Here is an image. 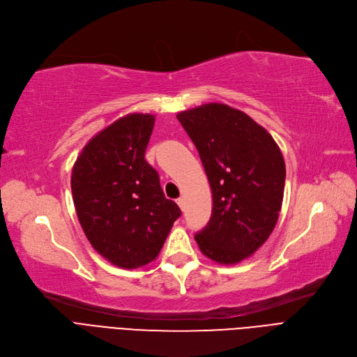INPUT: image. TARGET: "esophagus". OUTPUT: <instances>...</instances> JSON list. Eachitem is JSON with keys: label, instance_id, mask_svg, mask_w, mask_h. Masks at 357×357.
Masks as SVG:
<instances>
[{"label": "esophagus", "instance_id": "1", "mask_svg": "<svg viewBox=\"0 0 357 357\" xmlns=\"http://www.w3.org/2000/svg\"><path fill=\"white\" fill-rule=\"evenodd\" d=\"M176 203H178V206H179L181 208H183V204H185V201H183V198H182V197H179V198L176 199Z\"/></svg>", "mask_w": 357, "mask_h": 357}]
</instances>
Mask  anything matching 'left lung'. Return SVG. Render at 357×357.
<instances>
[{
  "label": "left lung",
  "mask_w": 357,
  "mask_h": 357,
  "mask_svg": "<svg viewBox=\"0 0 357 357\" xmlns=\"http://www.w3.org/2000/svg\"><path fill=\"white\" fill-rule=\"evenodd\" d=\"M207 174L213 210L195 241L219 264H236L264 243L282 210L286 165L266 128L225 103L176 115Z\"/></svg>",
  "instance_id": "obj_1"
}]
</instances>
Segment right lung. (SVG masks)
<instances>
[{
	"label": "right lung",
	"mask_w": 357,
	"mask_h": 357,
	"mask_svg": "<svg viewBox=\"0 0 357 357\" xmlns=\"http://www.w3.org/2000/svg\"><path fill=\"white\" fill-rule=\"evenodd\" d=\"M153 126L150 114L116 119L91 138L73 166L79 222L91 246L121 268H138L156 258L181 215L144 159Z\"/></svg>",
	"instance_id": "1"
}]
</instances>
